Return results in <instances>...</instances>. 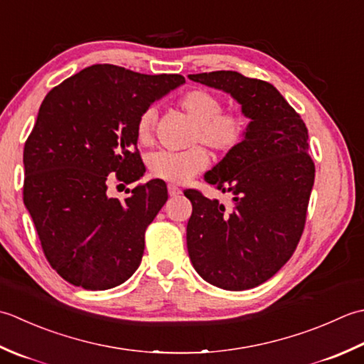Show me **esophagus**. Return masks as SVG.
I'll list each match as a JSON object with an SVG mask.
<instances>
[{"mask_svg": "<svg viewBox=\"0 0 364 364\" xmlns=\"http://www.w3.org/2000/svg\"><path fill=\"white\" fill-rule=\"evenodd\" d=\"M168 193L169 196H179L182 190L179 187H176V185H168Z\"/></svg>", "mask_w": 364, "mask_h": 364, "instance_id": "obj_1", "label": "esophagus"}]
</instances>
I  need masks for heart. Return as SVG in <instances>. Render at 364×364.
Masks as SVG:
<instances>
[{"instance_id":"obj_1","label":"heart","mask_w":364,"mask_h":364,"mask_svg":"<svg viewBox=\"0 0 364 364\" xmlns=\"http://www.w3.org/2000/svg\"><path fill=\"white\" fill-rule=\"evenodd\" d=\"M179 107L195 122L190 144H204L217 154H228L240 144L245 135V119L234 111H221L223 103L218 95L205 89H191L183 94ZM157 111L144 109L136 122V138L141 144H149L154 136ZM209 165V155L203 147H191L183 152H155L149 159V171L154 177L171 183H185Z\"/></svg>"}]
</instances>
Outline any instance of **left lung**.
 Listing matches in <instances>:
<instances>
[{"mask_svg":"<svg viewBox=\"0 0 364 364\" xmlns=\"http://www.w3.org/2000/svg\"><path fill=\"white\" fill-rule=\"evenodd\" d=\"M228 92L250 124L243 139L210 171L207 183L232 193L234 209L187 190L190 261L199 277L226 291L270 279L296 248L314 185L308 129L278 89L234 70L188 75Z\"/></svg>","mask_w":364,"mask_h":364,"instance_id":"left-lung-1","label":"left lung"}]
</instances>
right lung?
<instances>
[{
  "mask_svg": "<svg viewBox=\"0 0 364 364\" xmlns=\"http://www.w3.org/2000/svg\"><path fill=\"white\" fill-rule=\"evenodd\" d=\"M183 83L176 73L94 64L43 99L25 143L23 203L47 261L70 284L105 291L139 267L146 228L168 199L165 182L149 181L119 201L107 195V179L144 174L138 117Z\"/></svg>",
  "mask_w": 364,
  "mask_h": 364,
  "instance_id": "1",
  "label": "right lung"
}]
</instances>
